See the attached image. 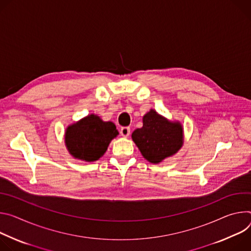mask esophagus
Returning <instances> with one entry per match:
<instances>
[{"instance_id":"1","label":"esophagus","mask_w":251,"mask_h":251,"mask_svg":"<svg viewBox=\"0 0 251 251\" xmlns=\"http://www.w3.org/2000/svg\"><path fill=\"white\" fill-rule=\"evenodd\" d=\"M120 133H121V135H122V136L127 137V136L129 135V133H130V128H129L128 126H124V127H122V128H121Z\"/></svg>"}]
</instances>
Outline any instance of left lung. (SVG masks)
Here are the masks:
<instances>
[{
    "instance_id": "8db88e82",
    "label": "left lung",
    "mask_w": 251,
    "mask_h": 251,
    "mask_svg": "<svg viewBox=\"0 0 251 251\" xmlns=\"http://www.w3.org/2000/svg\"><path fill=\"white\" fill-rule=\"evenodd\" d=\"M144 126L136 128L132 141L146 159L158 163L165 157L174 155L182 146V127L179 123H171L155 110L144 117Z\"/></svg>"
}]
</instances>
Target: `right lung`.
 <instances>
[{
    "label": "right lung",
    "mask_w": 251,
    "mask_h": 251,
    "mask_svg": "<svg viewBox=\"0 0 251 251\" xmlns=\"http://www.w3.org/2000/svg\"><path fill=\"white\" fill-rule=\"evenodd\" d=\"M118 134L115 124L91 115L67 128L66 145L75 158L95 161L103 155L110 141Z\"/></svg>",
    "instance_id": "right-lung-1"
}]
</instances>
